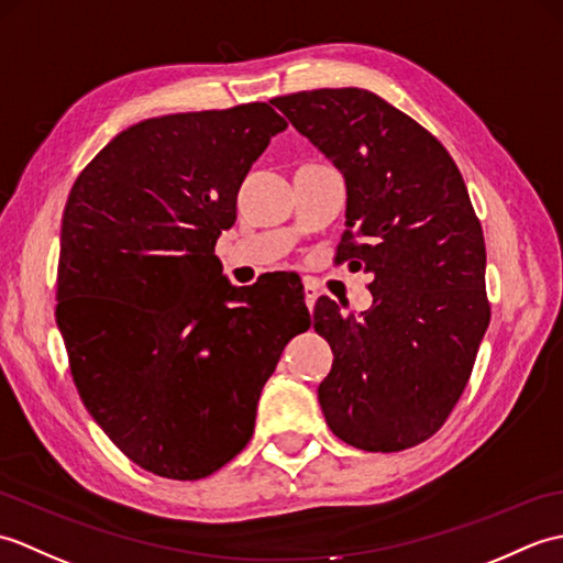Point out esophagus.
<instances>
[{"instance_id": "34e87169", "label": "esophagus", "mask_w": 563, "mask_h": 563, "mask_svg": "<svg viewBox=\"0 0 563 563\" xmlns=\"http://www.w3.org/2000/svg\"><path fill=\"white\" fill-rule=\"evenodd\" d=\"M317 297H319V288L314 283H305V305L309 312H312L314 305H317Z\"/></svg>"}]
</instances>
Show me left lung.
I'll return each mask as SVG.
<instances>
[{"label":"left lung","instance_id":"1","mask_svg":"<svg viewBox=\"0 0 563 563\" xmlns=\"http://www.w3.org/2000/svg\"><path fill=\"white\" fill-rule=\"evenodd\" d=\"M345 181L339 261L373 273V307L343 317L319 297L314 329L333 351L319 404L333 435L399 452L445 423L488 327L486 246L448 150L367 89L271 101Z\"/></svg>","mask_w":563,"mask_h":563}]
</instances>
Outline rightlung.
Returning a JSON list of instances; mask_svg holds the SVG:
<instances>
[{"label":"right lung","instance_id":"add662e5","mask_svg":"<svg viewBox=\"0 0 563 563\" xmlns=\"http://www.w3.org/2000/svg\"><path fill=\"white\" fill-rule=\"evenodd\" d=\"M285 128L268 103L147 118L69 190L55 317L71 377L118 450L166 479H202L246 448L285 343L312 324L300 290L236 288L214 256Z\"/></svg>","mask_w":563,"mask_h":563}]
</instances>
